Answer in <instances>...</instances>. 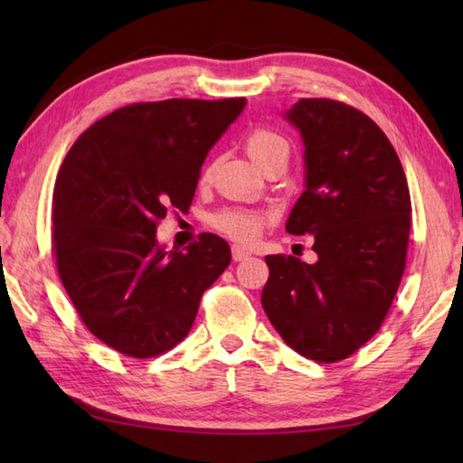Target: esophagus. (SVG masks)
<instances>
[{"instance_id": "obj_1", "label": "esophagus", "mask_w": 463, "mask_h": 463, "mask_svg": "<svg viewBox=\"0 0 463 463\" xmlns=\"http://www.w3.org/2000/svg\"><path fill=\"white\" fill-rule=\"evenodd\" d=\"M250 257V252L247 250V249H242V247H239V244H234L232 247V259L234 260H244V259H249Z\"/></svg>"}]
</instances>
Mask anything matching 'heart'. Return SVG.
<instances>
[{"label": "heart", "mask_w": 463, "mask_h": 463, "mask_svg": "<svg viewBox=\"0 0 463 463\" xmlns=\"http://www.w3.org/2000/svg\"><path fill=\"white\" fill-rule=\"evenodd\" d=\"M287 146V141L279 133H274L267 127H254V129L244 137V149H247L250 159L259 166L269 159V156ZM204 179H209V171L204 173ZM270 222V214L254 209H241V206H226V209L214 213L211 224L213 229L222 232L242 244H250L259 239L264 226Z\"/></svg>", "instance_id": "obj_1"}]
</instances>
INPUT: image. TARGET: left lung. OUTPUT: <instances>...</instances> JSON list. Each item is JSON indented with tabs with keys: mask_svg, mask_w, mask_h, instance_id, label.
Instances as JSON below:
<instances>
[{
	"mask_svg": "<svg viewBox=\"0 0 463 463\" xmlns=\"http://www.w3.org/2000/svg\"><path fill=\"white\" fill-rule=\"evenodd\" d=\"M287 119L307 146V191L287 232L312 234L318 260L269 254L262 308L292 350L332 364L362 348L394 302L406 269L410 189L388 137L356 107L300 99Z\"/></svg>",
	"mask_w": 463,
	"mask_h": 463,
	"instance_id": "obj_1",
	"label": "left lung"
}]
</instances>
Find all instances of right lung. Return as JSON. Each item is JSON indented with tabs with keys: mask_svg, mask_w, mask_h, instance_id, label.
I'll list each match as a JSON object with an SVG mask.
<instances>
[{
	"mask_svg": "<svg viewBox=\"0 0 463 463\" xmlns=\"http://www.w3.org/2000/svg\"><path fill=\"white\" fill-rule=\"evenodd\" d=\"M244 105V97L125 105L63 159L52 231L59 279L87 330L125 356L175 348L231 264L216 234L165 252L155 232L166 211L189 209L206 153Z\"/></svg>",
	"mask_w": 463,
	"mask_h": 463,
	"instance_id": "right-lung-1",
	"label": "right lung"
}]
</instances>
